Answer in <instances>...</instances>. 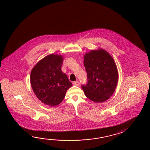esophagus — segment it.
<instances>
[{
	"label": "esophagus",
	"mask_w": 150,
	"mask_h": 150,
	"mask_svg": "<svg viewBox=\"0 0 150 150\" xmlns=\"http://www.w3.org/2000/svg\"><path fill=\"white\" fill-rule=\"evenodd\" d=\"M73 84L74 86H79L80 85V83L78 81H75V82H74Z\"/></svg>",
	"instance_id": "34e87169"
}]
</instances>
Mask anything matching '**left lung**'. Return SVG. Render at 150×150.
I'll use <instances>...</instances> for the list:
<instances>
[{
    "label": "left lung",
    "instance_id": "8db88e82",
    "mask_svg": "<svg viewBox=\"0 0 150 150\" xmlns=\"http://www.w3.org/2000/svg\"><path fill=\"white\" fill-rule=\"evenodd\" d=\"M88 82L82 85L86 97L95 103H103L113 95L119 75L115 61L103 49L92 50L84 57Z\"/></svg>",
    "mask_w": 150,
    "mask_h": 150
}]
</instances>
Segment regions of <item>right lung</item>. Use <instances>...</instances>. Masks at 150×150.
I'll list each match as a JSON object with an SVG mask.
<instances>
[{
    "label": "right lung",
    "mask_w": 150,
    "mask_h": 150,
    "mask_svg": "<svg viewBox=\"0 0 150 150\" xmlns=\"http://www.w3.org/2000/svg\"><path fill=\"white\" fill-rule=\"evenodd\" d=\"M63 57L50 54L40 60L31 71L32 89L38 99L47 105L55 106L63 100L72 83L61 71Z\"/></svg>",
    "instance_id": "right-lung-1"
}]
</instances>
